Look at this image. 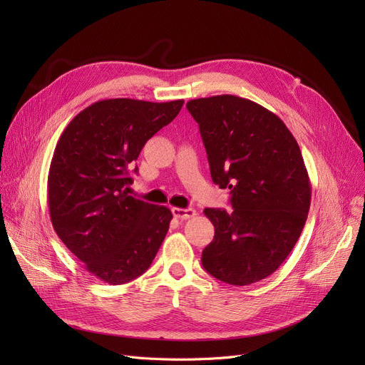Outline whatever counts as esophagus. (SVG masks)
Returning <instances> with one entry per match:
<instances>
[{
    "instance_id": "obj_1",
    "label": "esophagus",
    "mask_w": 365,
    "mask_h": 365,
    "mask_svg": "<svg viewBox=\"0 0 365 365\" xmlns=\"http://www.w3.org/2000/svg\"><path fill=\"white\" fill-rule=\"evenodd\" d=\"M171 213L175 217L182 219V220H187V219H192L195 217L197 212L194 208H179V207H173L171 208Z\"/></svg>"
}]
</instances>
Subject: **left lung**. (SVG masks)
<instances>
[{"instance_id":"left-lung-1","label":"left lung","mask_w":365,"mask_h":365,"mask_svg":"<svg viewBox=\"0 0 365 365\" xmlns=\"http://www.w3.org/2000/svg\"><path fill=\"white\" fill-rule=\"evenodd\" d=\"M212 179L231 189L232 212L205 208L215 238L204 269L231 285L274 274L296 245L311 207V180L300 148L279 117L232 94L189 101Z\"/></svg>"}]
</instances>
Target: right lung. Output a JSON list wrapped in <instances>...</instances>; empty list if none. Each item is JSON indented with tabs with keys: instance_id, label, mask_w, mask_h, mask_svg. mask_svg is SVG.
I'll use <instances>...</instances> for the list:
<instances>
[{
	"instance_id": "obj_1",
	"label": "right lung",
	"mask_w": 365,
	"mask_h": 365,
	"mask_svg": "<svg viewBox=\"0 0 365 365\" xmlns=\"http://www.w3.org/2000/svg\"><path fill=\"white\" fill-rule=\"evenodd\" d=\"M182 106L183 101H99L73 117L56 145L47 180L50 219L69 252L101 281L120 285L140 277L165 238L171 212L128 195V170Z\"/></svg>"
}]
</instances>
